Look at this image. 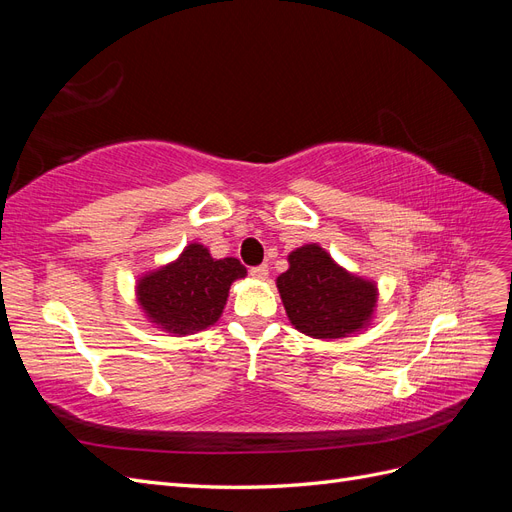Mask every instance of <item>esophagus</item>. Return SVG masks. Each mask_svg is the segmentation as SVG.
Here are the masks:
<instances>
[{
  "instance_id": "1",
  "label": "esophagus",
  "mask_w": 512,
  "mask_h": 512,
  "mask_svg": "<svg viewBox=\"0 0 512 512\" xmlns=\"http://www.w3.org/2000/svg\"><path fill=\"white\" fill-rule=\"evenodd\" d=\"M250 273H252V277H256V280H267L269 267L267 265H258V267H252Z\"/></svg>"
}]
</instances>
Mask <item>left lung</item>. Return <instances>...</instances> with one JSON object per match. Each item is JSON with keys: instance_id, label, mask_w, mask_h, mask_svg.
<instances>
[{"instance_id": "left-lung-1", "label": "left lung", "mask_w": 512, "mask_h": 512, "mask_svg": "<svg viewBox=\"0 0 512 512\" xmlns=\"http://www.w3.org/2000/svg\"><path fill=\"white\" fill-rule=\"evenodd\" d=\"M288 262V271L277 277V290L294 329L316 339L367 329L378 303L374 282L339 267L318 243L297 247Z\"/></svg>"}]
</instances>
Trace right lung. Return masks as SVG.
Listing matches in <instances>:
<instances>
[{
    "instance_id": "obj_1",
    "label": "right lung",
    "mask_w": 512,
    "mask_h": 512,
    "mask_svg": "<svg viewBox=\"0 0 512 512\" xmlns=\"http://www.w3.org/2000/svg\"><path fill=\"white\" fill-rule=\"evenodd\" d=\"M237 258H213L205 245L190 243L168 265L136 282V299L149 322L173 335H192L218 322L230 284L245 277Z\"/></svg>"
}]
</instances>
